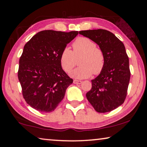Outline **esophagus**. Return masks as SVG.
Listing matches in <instances>:
<instances>
[{
  "instance_id": "34e87169",
  "label": "esophagus",
  "mask_w": 147,
  "mask_h": 147,
  "mask_svg": "<svg viewBox=\"0 0 147 147\" xmlns=\"http://www.w3.org/2000/svg\"><path fill=\"white\" fill-rule=\"evenodd\" d=\"M74 83L76 84H80L82 83V81H80V80H74Z\"/></svg>"
}]
</instances>
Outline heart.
Here are the masks:
<instances>
[{
    "label": "heart",
    "mask_w": 147,
    "mask_h": 147,
    "mask_svg": "<svg viewBox=\"0 0 147 147\" xmlns=\"http://www.w3.org/2000/svg\"><path fill=\"white\" fill-rule=\"evenodd\" d=\"M73 50L65 47L60 54L59 60L63 69L69 73L77 64L80 66L72 71V77L78 79L89 78L93 74L98 75L103 70L106 57L103 50L96 46L95 42L87 37H78L72 43Z\"/></svg>",
    "instance_id": "heart-1"
}]
</instances>
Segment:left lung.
Instances as JSON below:
<instances>
[{
    "label": "left lung",
    "mask_w": 147,
    "mask_h": 147,
    "mask_svg": "<svg viewBox=\"0 0 147 147\" xmlns=\"http://www.w3.org/2000/svg\"><path fill=\"white\" fill-rule=\"evenodd\" d=\"M79 33L97 43L106 57L105 66L100 75L92 80V88L86 98L98 112L112 111L124 103L127 95L130 71L125 47L107 30H87Z\"/></svg>",
    "instance_id": "8db88e82"
}]
</instances>
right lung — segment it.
Returning <instances> with one entry per match:
<instances>
[{
  "label": "right lung",
  "mask_w": 147,
  "mask_h": 147,
  "mask_svg": "<svg viewBox=\"0 0 147 147\" xmlns=\"http://www.w3.org/2000/svg\"><path fill=\"white\" fill-rule=\"evenodd\" d=\"M78 31H40L24 46L19 59L18 78L23 98L41 112H51L63 99L73 80L60 63L61 51Z\"/></svg>",
  "instance_id": "obj_1"
}]
</instances>
